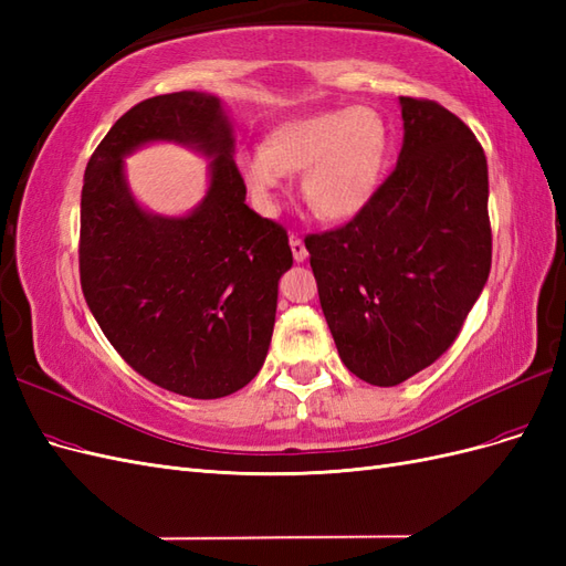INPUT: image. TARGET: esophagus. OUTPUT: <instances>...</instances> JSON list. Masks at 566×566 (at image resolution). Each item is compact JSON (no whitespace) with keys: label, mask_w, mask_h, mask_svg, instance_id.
Here are the masks:
<instances>
[{"label":"esophagus","mask_w":566,"mask_h":566,"mask_svg":"<svg viewBox=\"0 0 566 566\" xmlns=\"http://www.w3.org/2000/svg\"><path fill=\"white\" fill-rule=\"evenodd\" d=\"M290 248H293V256H295V262H306V256H310V252H306V248H304V241L300 235H290Z\"/></svg>","instance_id":"obj_1"}]
</instances>
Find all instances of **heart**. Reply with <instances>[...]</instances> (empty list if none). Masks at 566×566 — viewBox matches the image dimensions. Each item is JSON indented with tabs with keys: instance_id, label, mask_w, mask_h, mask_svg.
Wrapping results in <instances>:
<instances>
[{
	"instance_id": "b5f03b06",
	"label": "heart",
	"mask_w": 566,
	"mask_h": 566,
	"mask_svg": "<svg viewBox=\"0 0 566 566\" xmlns=\"http://www.w3.org/2000/svg\"><path fill=\"white\" fill-rule=\"evenodd\" d=\"M389 156L382 115L366 106L323 111L271 129L264 146L238 153L235 165L256 208L276 212L285 175H302V196L328 221H349L373 202Z\"/></svg>"
}]
</instances>
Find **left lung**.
Listing matches in <instances>:
<instances>
[{
  "label": "left lung",
  "mask_w": 566,
  "mask_h": 566,
  "mask_svg": "<svg viewBox=\"0 0 566 566\" xmlns=\"http://www.w3.org/2000/svg\"><path fill=\"white\" fill-rule=\"evenodd\" d=\"M399 106L401 153L373 202L304 241L342 364L378 387L413 378L453 345L491 271L482 146L434 101Z\"/></svg>",
  "instance_id": "1"
}]
</instances>
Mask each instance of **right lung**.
I'll list each match as a JSON object with an SVG mask.
<instances>
[{
  "label": "right lung",
  "mask_w": 566,
  "mask_h": 566,
  "mask_svg": "<svg viewBox=\"0 0 566 566\" xmlns=\"http://www.w3.org/2000/svg\"><path fill=\"white\" fill-rule=\"evenodd\" d=\"M191 147L209 191L179 218L133 198L124 158L148 143ZM233 123L219 96L177 92L127 111L84 169L80 283L90 312L146 380L191 399H219L260 368L276 323L279 281L293 266L281 224L245 205Z\"/></svg>",
  "instance_id": "obj_1"
}]
</instances>
